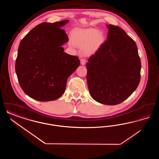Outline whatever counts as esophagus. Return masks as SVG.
Masks as SVG:
<instances>
[{"label": "esophagus", "instance_id": "obj_1", "mask_svg": "<svg viewBox=\"0 0 159 159\" xmlns=\"http://www.w3.org/2000/svg\"><path fill=\"white\" fill-rule=\"evenodd\" d=\"M80 63L82 65H85L86 64V60L84 58H82L80 60Z\"/></svg>", "mask_w": 159, "mask_h": 159}]
</instances>
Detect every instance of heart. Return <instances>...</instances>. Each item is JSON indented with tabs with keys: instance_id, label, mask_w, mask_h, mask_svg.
Returning a JSON list of instances; mask_svg holds the SVG:
<instances>
[{
	"instance_id": "b5f03b06",
	"label": "heart",
	"mask_w": 159,
	"mask_h": 159,
	"mask_svg": "<svg viewBox=\"0 0 159 159\" xmlns=\"http://www.w3.org/2000/svg\"><path fill=\"white\" fill-rule=\"evenodd\" d=\"M74 45L83 48V53L90 55L96 53L104 42L102 33L94 28L75 29L71 32Z\"/></svg>"
}]
</instances>
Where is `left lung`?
Wrapping results in <instances>:
<instances>
[{
	"label": "left lung",
	"instance_id": "left-lung-1",
	"mask_svg": "<svg viewBox=\"0 0 159 159\" xmlns=\"http://www.w3.org/2000/svg\"><path fill=\"white\" fill-rule=\"evenodd\" d=\"M107 40L86 63V79L91 97L99 103L120 104L135 91L141 64L135 41L111 24Z\"/></svg>",
	"mask_w": 159,
	"mask_h": 159
}]
</instances>
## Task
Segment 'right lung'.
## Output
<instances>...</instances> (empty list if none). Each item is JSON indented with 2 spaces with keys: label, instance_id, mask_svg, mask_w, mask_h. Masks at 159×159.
I'll use <instances>...</instances> for the list:
<instances>
[{
  "label": "right lung",
  "instance_id": "1",
  "mask_svg": "<svg viewBox=\"0 0 159 159\" xmlns=\"http://www.w3.org/2000/svg\"><path fill=\"white\" fill-rule=\"evenodd\" d=\"M68 22L42 23L21 40L15 61V71L23 91L39 101L59 98L66 90L67 80L80 65L77 56L64 52L67 42L61 27Z\"/></svg>",
  "mask_w": 159,
  "mask_h": 159
}]
</instances>
